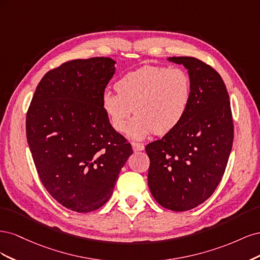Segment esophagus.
Wrapping results in <instances>:
<instances>
[{
  "instance_id": "esophagus-1",
  "label": "esophagus",
  "mask_w": 260,
  "mask_h": 260,
  "mask_svg": "<svg viewBox=\"0 0 260 260\" xmlns=\"http://www.w3.org/2000/svg\"><path fill=\"white\" fill-rule=\"evenodd\" d=\"M131 145H132V148H133V151H135V152H139V151H143V149H144V145H143L142 143H137V142H132V143H131Z\"/></svg>"
}]
</instances>
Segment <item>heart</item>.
<instances>
[{"instance_id":"heart-1","label":"heart","mask_w":260,"mask_h":260,"mask_svg":"<svg viewBox=\"0 0 260 260\" xmlns=\"http://www.w3.org/2000/svg\"><path fill=\"white\" fill-rule=\"evenodd\" d=\"M115 89L103 93L102 108L118 132L125 129L135 111L128 128L135 139L174 130L183 120L192 96L191 78L180 67L143 66L123 75Z\"/></svg>"}]
</instances>
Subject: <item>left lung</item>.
<instances>
[{
    "instance_id": "left-lung-1",
    "label": "left lung",
    "mask_w": 260,
    "mask_h": 260,
    "mask_svg": "<svg viewBox=\"0 0 260 260\" xmlns=\"http://www.w3.org/2000/svg\"><path fill=\"white\" fill-rule=\"evenodd\" d=\"M168 60L187 69L192 96L178 127L146 145L147 182L159 205L185 211L209 199L221 181L233 143V120L225 84L214 68L195 57Z\"/></svg>"
}]
</instances>
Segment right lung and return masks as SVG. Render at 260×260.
I'll list each match as a JSON object with an SVG mask.
<instances>
[{
	"mask_svg": "<svg viewBox=\"0 0 260 260\" xmlns=\"http://www.w3.org/2000/svg\"><path fill=\"white\" fill-rule=\"evenodd\" d=\"M115 62L74 59L50 70L27 113V141L39 178L54 200L77 212L104 205L133 153L102 108Z\"/></svg>",
	"mask_w": 260,
	"mask_h": 260,
	"instance_id": "add662e5",
	"label": "right lung"
}]
</instances>
